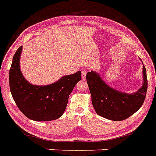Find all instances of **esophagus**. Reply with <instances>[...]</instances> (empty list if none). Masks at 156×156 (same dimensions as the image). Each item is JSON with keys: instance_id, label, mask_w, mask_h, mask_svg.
<instances>
[{"instance_id": "1", "label": "esophagus", "mask_w": 156, "mask_h": 156, "mask_svg": "<svg viewBox=\"0 0 156 156\" xmlns=\"http://www.w3.org/2000/svg\"><path fill=\"white\" fill-rule=\"evenodd\" d=\"M86 74H87V72L85 71H82V79L83 80H85L86 79Z\"/></svg>"}]
</instances>
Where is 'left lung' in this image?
Returning a JSON list of instances; mask_svg holds the SVG:
<instances>
[{
  "mask_svg": "<svg viewBox=\"0 0 156 156\" xmlns=\"http://www.w3.org/2000/svg\"><path fill=\"white\" fill-rule=\"evenodd\" d=\"M86 79L93 107L97 114L106 119L114 121L127 119L141 108L146 98L148 80L144 66L143 85L133 94L120 92L109 87L96 71L88 72Z\"/></svg>",
  "mask_w": 156,
  "mask_h": 156,
  "instance_id": "obj_1",
  "label": "left lung"
}]
</instances>
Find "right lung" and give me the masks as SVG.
I'll return each instance as SVG.
<instances>
[{"mask_svg":"<svg viewBox=\"0 0 156 156\" xmlns=\"http://www.w3.org/2000/svg\"><path fill=\"white\" fill-rule=\"evenodd\" d=\"M22 46L14 55L9 72V83L14 101L23 114L35 121H49L61 117L69 96L81 80V71L64 76L48 85H35L24 78L20 70Z\"/></svg>","mask_w":156,"mask_h":156,"instance_id":"1","label":"right lung"}]
</instances>
